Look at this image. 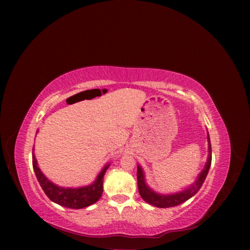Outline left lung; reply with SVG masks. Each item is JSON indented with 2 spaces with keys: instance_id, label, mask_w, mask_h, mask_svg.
<instances>
[{
  "instance_id": "left-lung-1",
  "label": "left lung",
  "mask_w": 250,
  "mask_h": 250,
  "mask_svg": "<svg viewBox=\"0 0 250 250\" xmlns=\"http://www.w3.org/2000/svg\"><path fill=\"white\" fill-rule=\"evenodd\" d=\"M208 161L206 163V166H204L203 170L200 172L198 177L194 181V184L184 191L173 193V194H167V195L154 192L152 188L148 187V185L146 184L145 173H144L142 167L139 165L137 177H138V188H139L141 197L147 203L151 204V206L156 207V208H162L179 206V204L184 203L188 199L193 197V196L197 193L199 191V188L202 187L204 180L207 178V175L211 164V147H210L208 132Z\"/></svg>"
}]
</instances>
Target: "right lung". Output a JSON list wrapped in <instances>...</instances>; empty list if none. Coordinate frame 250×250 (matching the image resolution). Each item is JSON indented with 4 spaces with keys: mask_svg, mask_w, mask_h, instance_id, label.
<instances>
[{
    "mask_svg": "<svg viewBox=\"0 0 250 250\" xmlns=\"http://www.w3.org/2000/svg\"><path fill=\"white\" fill-rule=\"evenodd\" d=\"M32 165L36 178L50 200L59 204V206L74 209L92 206L101 198L103 193V177L109 167V164L105 165L92 185L80 188H62L53 184L51 180L43 175L35 158L34 148L32 153Z\"/></svg>",
    "mask_w": 250,
    "mask_h": 250,
    "instance_id": "1",
    "label": "right lung"
}]
</instances>
